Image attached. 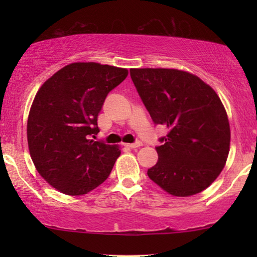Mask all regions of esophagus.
<instances>
[{"label": "esophagus", "instance_id": "obj_1", "mask_svg": "<svg viewBox=\"0 0 257 257\" xmlns=\"http://www.w3.org/2000/svg\"><path fill=\"white\" fill-rule=\"evenodd\" d=\"M126 147L128 149H138V147L142 146V143H136V144H125Z\"/></svg>", "mask_w": 257, "mask_h": 257}]
</instances>
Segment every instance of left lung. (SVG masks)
Returning <instances> with one entry per match:
<instances>
[{"instance_id":"8db88e82","label":"left lung","mask_w":257,"mask_h":257,"mask_svg":"<svg viewBox=\"0 0 257 257\" xmlns=\"http://www.w3.org/2000/svg\"><path fill=\"white\" fill-rule=\"evenodd\" d=\"M131 78L156 124L168 130L157 147L151 180L173 196L205 191L226 165L230 126L222 101L208 84L178 69H131Z\"/></svg>"}]
</instances>
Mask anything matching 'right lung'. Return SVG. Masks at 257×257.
<instances>
[{"label":"right lung","instance_id":"1","mask_svg":"<svg viewBox=\"0 0 257 257\" xmlns=\"http://www.w3.org/2000/svg\"><path fill=\"white\" fill-rule=\"evenodd\" d=\"M128 70L94 62L65 65L45 80L31 104L27 138L42 178L66 195H84L103 184L120 156L118 145L90 139L99 132L105 98Z\"/></svg>","mask_w":257,"mask_h":257}]
</instances>
